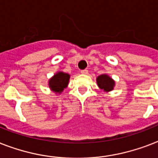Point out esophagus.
I'll return each mask as SVG.
<instances>
[{
    "label": "esophagus",
    "mask_w": 158,
    "mask_h": 158,
    "mask_svg": "<svg viewBox=\"0 0 158 158\" xmlns=\"http://www.w3.org/2000/svg\"><path fill=\"white\" fill-rule=\"evenodd\" d=\"M81 74H87V73H88V70H86V69L81 70Z\"/></svg>",
    "instance_id": "obj_1"
}]
</instances>
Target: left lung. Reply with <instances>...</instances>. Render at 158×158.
Here are the masks:
<instances>
[{
    "instance_id": "8db88e82",
    "label": "left lung",
    "mask_w": 158,
    "mask_h": 158,
    "mask_svg": "<svg viewBox=\"0 0 158 158\" xmlns=\"http://www.w3.org/2000/svg\"><path fill=\"white\" fill-rule=\"evenodd\" d=\"M96 81H97L99 87L101 89H103L106 91H110V90H113L114 81L109 76L106 75V74L99 76Z\"/></svg>"
}]
</instances>
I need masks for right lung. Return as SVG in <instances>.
<instances>
[{
	"label": "right lung",
	"mask_w": 158,
	"mask_h": 158,
	"mask_svg": "<svg viewBox=\"0 0 158 158\" xmlns=\"http://www.w3.org/2000/svg\"><path fill=\"white\" fill-rule=\"evenodd\" d=\"M70 76L67 73H57L49 80V87L55 92H62L67 87Z\"/></svg>",
	"instance_id": "right-lung-1"
}]
</instances>
